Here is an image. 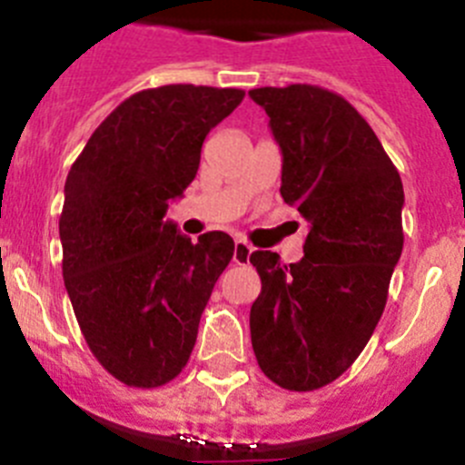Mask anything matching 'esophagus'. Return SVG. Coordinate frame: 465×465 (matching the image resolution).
Returning <instances> with one entry per match:
<instances>
[{"mask_svg":"<svg viewBox=\"0 0 465 465\" xmlns=\"http://www.w3.org/2000/svg\"><path fill=\"white\" fill-rule=\"evenodd\" d=\"M250 254H252V245L247 241H236L233 242V263H247L250 262Z\"/></svg>","mask_w":465,"mask_h":465,"instance_id":"1","label":"esophagus"}]
</instances>
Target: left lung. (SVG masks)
Instances as JSON below:
<instances>
[{
  "label": "left lung",
  "instance_id": "1",
  "mask_svg": "<svg viewBox=\"0 0 465 465\" xmlns=\"http://www.w3.org/2000/svg\"><path fill=\"white\" fill-rule=\"evenodd\" d=\"M282 149V199L310 223L298 263L250 254L262 293L250 310L263 374L312 392L340 379L370 341L401 257L403 185L371 125L335 91L262 86Z\"/></svg>",
  "mask_w": 465,
  "mask_h": 465
}]
</instances>
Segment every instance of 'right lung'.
<instances>
[{
    "instance_id": "obj_1",
    "label": "right lung",
    "mask_w": 465,
    "mask_h": 465,
    "mask_svg": "<svg viewBox=\"0 0 465 465\" xmlns=\"http://www.w3.org/2000/svg\"><path fill=\"white\" fill-rule=\"evenodd\" d=\"M242 95L194 84L137 91L94 130L68 172L64 284L94 358L130 388H160L183 371L233 257L224 232L193 242L164 213L197 176L206 134Z\"/></svg>"
}]
</instances>
